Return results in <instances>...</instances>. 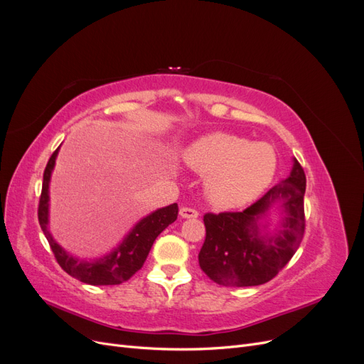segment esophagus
Instances as JSON below:
<instances>
[{"instance_id": "obj_1", "label": "esophagus", "mask_w": 364, "mask_h": 364, "mask_svg": "<svg viewBox=\"0 0 364 364\" xmlns=\"http://www.w3.org/2000/svg\"><path fill=\"white\" fill-rule=\"evenodd\" d=\"M179 215H181L182 218H196L197 215H199V211H197V209H194V208L182 206V208L179 209Z\"/></svg>"}]
</instances>
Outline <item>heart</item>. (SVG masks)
Masks as SVG:
<instances>
[{"instance_id": "obj_1", "label": "heart", "mask_w": 364, "mask_h": 364, "mask_svg": "<svg viewBox=\"0 0 364 364\" xmlns=\"http://www.w3.org/2000/svg\"><path fill=\"white\" fill-rule=\"evenodd\" d=\"M190 167L206 174L209 200L220 208L245 205L270 185L278 167L277 151L266 142L215 134L206 136L185 153Z\"/></svg>"}]
</instances>
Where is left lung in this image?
I'll return each mask as SVG.
<instances>
[{
	"label": "left lung",
	"mask_w": 364,
	"mask_h": 364,
	"mask_svg": "<svg viewBox=\"0 0 364 364\" xmlns=\"http://www.w3.org/2000/svg\"><path fill=\"white\" fill-rule=\"evenodd\" d=\"M305 186L304 168L294 159L289 178L272 186L245 211L206 213V237L199 252V266L206 277L225 287H252L277 277L304 238ZM274 203L286 213L283 229L273 236H259L257 218Z\"/></svg>",
	"instance_id": "obj_1"
}]
</instances>
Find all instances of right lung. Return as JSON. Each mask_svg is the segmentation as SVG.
<instances>
[{
	"label": "right lung",
	"instance_id": "right-lung-1",
	"mask_svg": "<svg viewBox=\"0 0 364 364\" xmlns=\"http://www.w3.org/2000/svg\"><path fill=\"white\" fill-rule=\"evenodd\" d=\"M58 151L59 149L54 150L47 164L46 171H43L42 191L38 206L39 225L43 230V235L48 240L50 247L54 253V258H56L58 264L65 272L85 284L118 285L121 282L129 281L142 266H144L149 252L153 246V241L156 240V237L165 228L171 225L174 220L178 218V203L158 209L156 213L142 218L123 243L119 245V247H117L112 253H109L107 257H103L95 262L79 261L77 258L68 255V253L54 241L48 230V183L54 162H56Z\"/></svg>",
	"mask_w": 364,
	"mask_h": 364
}]
</instances>
